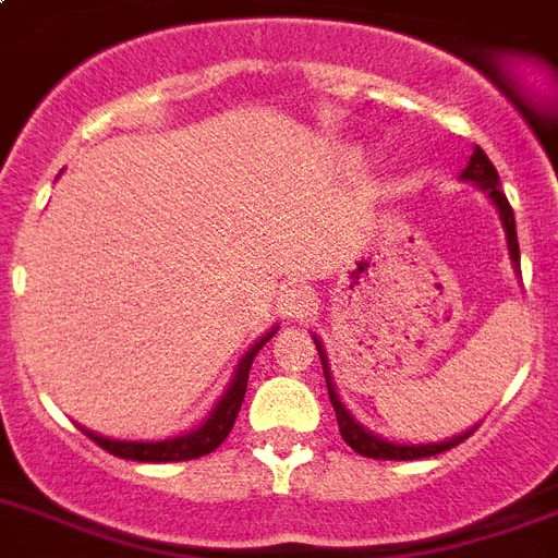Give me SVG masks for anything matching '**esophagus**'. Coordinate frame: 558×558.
Returning <instances> with one entry per match:
<instances>
[{"label": "esophagus", "mask_w": 558, "mask_h": 558, "mask_svg": "<svg viewBox=\"0 0 558 558\" xmlns=\"http://www.w3.org/2000/svg\"><path fill=\"white\" fill-rule=\"evenodd\" d=\"M315 295L306 287H289L283 289L280 295V310L289 315V318H304L310 310H313Z\"/></svg>", "instance_id": "obj_1"}]
</instances>
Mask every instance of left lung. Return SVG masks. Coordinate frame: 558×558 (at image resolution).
I'll list each match as a JSON object with an SVG mask.
<instances>
[{
	"instance_id": "1",
	"label": "left lung",
	"mask_w": 558,
	"mask_h": 558,
	"mask_svg": "<svg viewBox=\"0 0 558 558\" xmlns=\"http://www.w3.org/2000/svg\"><path fill=\"white\" fill-rule=\"evenodd\" d=\"M460 179H463V182H472V185H477L481 191L486 193V196H489V199H493V205L498 208V217H501V222H504V231H507V248H510L512 269H515V275H521V254H519V236H515V217H512L510 202H507V196H504V191H501V182H498V170H495V165L489 161V156H486L481 147H475V153H472V159H469L466 170L460 173ZM313 341H315V348H318V356H322L324 379H327V390H330V402H332V411H336V420H339L341 437H344V442H348L350 449L359 451L362 458H373V460L432 458V454H440V451L451 449V446H458V442H463L469 434L475 432V428H469V432L458 434V437H451V440L420 442V446H414V442L385 440V437H379V434L367 432L365 425L359 423L356 416L350 414L348 408H344V402H341L339 390H336V385H332L330 367H327V353H324L322 341L315 339V336H313Z\"/></svg>"
}]
</instances>
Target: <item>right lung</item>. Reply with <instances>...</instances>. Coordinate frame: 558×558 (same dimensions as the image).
<instances>
[{"label":"right lung","instance_id":"obj_1","mask_svg":"<svg viewBox=\"0 0 558 558\" xmlns=\"http://www.w3.org/2000/svg\"><path fill=\"white\" fill-rule=\"evenodd\" d=\"M278 327H271L263 339H257L252 348L245 350V356L240 359L234 376L228 381V388L222 390V397L217 399V405L210 408V414L202 420L193 432L179 434V437H170V440L159 442H135V440H109V437H100V434L83 428L89 434L92 440L98 442L100 449H107L109 454L124 460H138V463H179V460H193L202 458V454H210L217 449L219 442L226 440L228 432L234 428V420L240 414V405H243L245 385H248V371H252L254 356L260 353V348L275 336Z\"/></svg>","mask_w":558,"mask_h":558}]
</instances>
